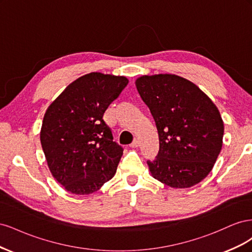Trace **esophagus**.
Wrapping results in <instances>:
<instances>
[{
	"label": "esophagus",
	"mask_w": 252,
	"mask_h": 252,
	"mask_svg": "<svg viewBox=\"0 0 252 252\" xmlns=\"http://www.w3.org/2000/svg\"><path fill=\"white\" fill-rule=\"evenodd\" d=\"M130 146L133 147V148H134V147H139V146H140V140H139V139H134L133 142L131 143Z\"/></svg>",
	"instance_id": "esophagus-1"
}]
</instances>
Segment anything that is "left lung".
<instances>
[{
	"label": "left lung",
	"mask_w": 252,
	"mask_h": 252,
	"mask_svg": "<svg viewBox=\"0 0 252 252\" xmlns=\"http://www.w3.org/2000/svg\"><path fill=\"white\" fill-rule=\"evenodd\" d=\"M135 86L158 132V154L147 161L151 175L172 188L196 185L222 149L224 123L217 106L195 84L175 74L143 75Z\"/></svg>",
	"instance_id": "left-lung-1"
}]
</instances>
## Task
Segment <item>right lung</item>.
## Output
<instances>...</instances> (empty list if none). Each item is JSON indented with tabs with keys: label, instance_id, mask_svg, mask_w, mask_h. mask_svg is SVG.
<instances>
[{
	"label": "right lung",
	"instance_id": "add662e5",
	"mask_svg": "<svg viewBox=\"0 0 252 252\" xmlns=\"http://www.w3.org/2000/svg\"><path fill=\"white\" fill-rule=\"evenodd\" d=\"M127 84L125 77L90 72L69 84L45 112L42 148L67 191L90 194L116 174L123 148L103 116Z\"/></svg>",
	"mask_w": 252,
	"mask_h": 252
}]
</instances>
